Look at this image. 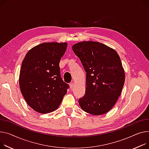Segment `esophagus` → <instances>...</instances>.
Returning a JSON list of instances; mask_svg holds the SVG:
<instances>
[{
    "mask_svg": "<svg viewBox=\"0 0 149 149\" xmlns=\"http://www.w3.org/2000/svg\"><path fill=\"white\" fill-rule=\"evenodd\" d=\"M73 86H74V83H69V87H70V88H72V87H73Z\"/></svg>",
    "mask_w": 149,
    "mask_h": 149,
    "instance_id": "esophagus-1",
    "label": "esophagus"
}]
</instances>
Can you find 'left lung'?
Masks as SVG:
<instances>
[{
    "mask_svg": "<svg viewBox=\"0 0 149 149\" xmlns=\"http://www.w3.org/2000/svg\"><path fill=\"white\" fill-rule=\"evenodd\" d=\"M72 49L86 72V92L79 105L93 115L107 113L116 103L125 83L119 56L114 49L95 41L78 42Z\"/></svg>",
    "mask_w": 149,
    "mask_h": 149,
    "instance_id": "1",
    "label": "left lung"
}]
</instances>
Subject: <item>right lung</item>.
Here are the masks:
<instances>
[{"label":"right lung","mask_w":149,"mask_h":149,"mask_svg":"<svg viewBox=\"0 0 149 149\" xmlns=\"http://www.w3.org/2000/svg\"><path fill=\"white\" fill-rule=\"evenodd\" d=\"M67 43L44 42L27 52L22 62L19 85L27 104L36 112H52L60 105L69 85L61 77L60 62Z\"/></svg>","instance_id":"right-lung-1"}]
</instances>
